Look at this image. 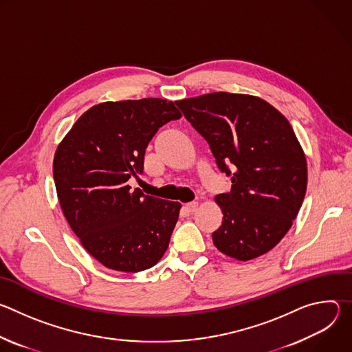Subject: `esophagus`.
I'll return each mask as SVG.
<instances>
[{
    "label": "esophagus",
    "mask_w": 352,
    "mask_h": 352,
    "mask_svg": "<svg viewBox=\"0 0 352 352\" xmlns=\"http://www.w3.org/2000/svg\"><path fill=\"white\" fill-rule=\"evenodd\" d=\"M197 206H199V204H197V202H189V204H186V205H185L186 210H189V212H195V210L197 209Z\"/></svg>",
    "instance_id": "1"
}]
</instances>
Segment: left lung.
<instances>
[{
  "label": "left lung",
  "mask_w": 352,
  "mask_h": 352,
  "mask_svg": "<svg viewBox=\"0 0 352 352\" xmlns=\"http://www.w3.org/2000/svg\"><path fill=\"white\" fill-rule=\"evenodd\" d=\"M175 103L232 182L216 196L224 214L213 232L216 248L238 261L269 252L291 228L307 192V159L292 126L249 94L216 91Z\"/></svg>",
  "instance_id": "left-lung-1"
}]
</instances>
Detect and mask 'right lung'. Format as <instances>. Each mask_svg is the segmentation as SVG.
Wrapping results in <instances>:
<instances>
[{"label": "right lung", "instance_id": "1", "mask_svg": "<svg viewBox=\"0 0 352 352\" xmlns=\"http://www.w3.org/2000/svg\"><path fill=\"white\" fill-rule=\"evenodd\" d=\"M179 118L163 98L107 102L87 110L57 148L53 173L63 213L83 248L109 269L146 270L168 248L181 204L126 182L143 174L156 132Z\"/></svg>", "mask_w": 352, "mask_h": 352}]
</instances>
